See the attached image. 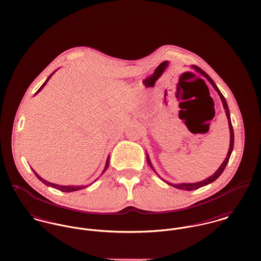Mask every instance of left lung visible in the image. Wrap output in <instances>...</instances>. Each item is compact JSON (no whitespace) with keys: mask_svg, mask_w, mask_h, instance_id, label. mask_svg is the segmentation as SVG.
Returning a JSON list of instances; mask_svg holds the SVG:
<instances>
[{"mask_svg":"<svg viewBox=\"0 0 261 261\" xmlns=\"http://www.w3.org/2000/svg\"><path fill=\"white\" fill-rule=\"evenodd\" d=\"M193 68H195V69H196L198 72H200L201 74L204 75V76H205V77L210 81V83L212 84V86L215 88V90H216V91L218 92V94L220 95V98H221V100H222V102H223L224 110H225L226 115H227V118H228L229 128H230V147H229L228 153H227V155H226V158H225V160H224L222 165H221V166H220V168L216 171V173H215V174H213L211 177H209V178L205 179V180H204V181H202V182L193 183V184H178V185L170 184L171 186L175 187V188H177V189L187 190V191H192V190L199 189V188H201V187L206 186V185H208V184H210V183L214 182L216 179H218V177L223 173L224 169L226 168V165H227V163H228V161H229V158H230V155H231V152H232V150H233V146H234V133H233V126H232L231 119H230V112H229V109H228V106H227V102H226V99H225L223 94L220 92L219 88L217 87V85L215 84V82L212 80V78H211L209 75L207 74L205 71H203L200 67H198V66H196V65H193ZM147 162H148V164H149V166L151 167V169L153 170V168H152V166H151V164H150V161H149V155H148V154H147ZM153 171H154V170H153ZM168 184H169V183H168Z\"/></svg>","mask_w":261,"mask_h":261,"instance_id":"8db88e82","label":"left lung"}]
</instances>
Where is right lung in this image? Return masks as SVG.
I'll use <instances>...</instances> for the list:
<instances>
[{
	"mask_svg": "<svg viewBox=\"0 0 261 261\" xmlns=\"http://www.w3.org/2000/svg\"><path fill=\"white\" fill-rule=\"evenodd\" d=\"M48 80H49V78L43 83V85L38 89L37 92L36 93H38L44 86H45V84L48 82ZM109 163H110V161H109V159H108V161H107V165H106V168H105V171L108 169V167H109ZM103 171V172H105ZM34 172V174H35V176L37 177L38 179L42 182V183H44L45 185H47V186H50V187H53V188H55V189H57V190H59V191H62V192H74V191H77V190H81V189H83V188H85V186L84 187H80V186H77V187H73V186H60V185H55V184H52V183H49V182H47V181H45V180H43L39 175H38L37 173L35 172V171H33Z\"/></svg>",
	"mask_w": 261,
	"mask_h": 261,
	"instance_id": "obj_1",
	"label": "right lung"
}]
</instances>
